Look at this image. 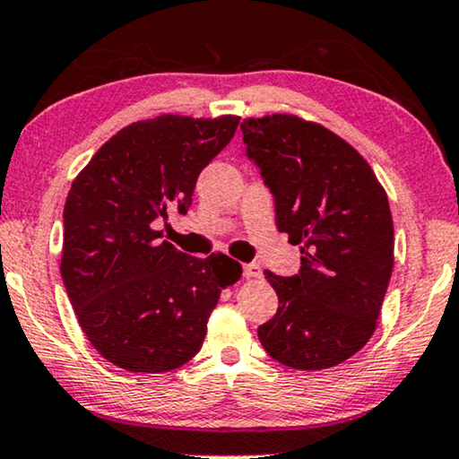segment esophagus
Returning a JSON list of instances; mask_svg holds the SVG:
<instances>
[{
  "label": "esophagus",
  "instance_id": "esophagus-1",
  "mask_svg": "<svg viewBox=\"0 0 459 459\" xmlns=\"http://www.w3.org/2000/svg\"><path fill=\"white\" fill-rule=\"evenodd\" d=\"M243 276L245 278H259L262 276V268H259V264H245Z\"/></svg>",
  "mask_w": 459,
  "mask_h": 459
}]
</instances>
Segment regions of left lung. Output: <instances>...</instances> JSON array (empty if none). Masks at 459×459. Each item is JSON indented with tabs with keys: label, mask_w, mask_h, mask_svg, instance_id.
I'll list each match as a JSON object with an SVG mask.
<instances>
[{
	"label": "left lung",
	"mask_w": 459,
	"mask_h": 459,
	"mask_svg": "<svg viewBox=\"0 0 459 459\" xmlns=\"http://www.w3.org/2000/svg\"><path fill=\"white\" fill-rule=\"evenodd\" d=\"M247 156L276 204V227L300 245V270H265L278 311L257 336L299 371L336 367L377 327L394 270V221L368 162L330 129L297 115L241 123Z\"/></svg>",
	"instance_id": "left-lung-1"
}]
</instances>
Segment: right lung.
<instances>
[{
	"mask_svg": "<svg viewBox=\"0 0 459 459\" xmlns=\"http://www.w3.org/2000/svg\"><path fill=\"white\" fill-rule=\"evenodd\" d=\"M237 126L235 115L132 123L74 179L59 270L82 332L115 367L164 373L186 365L200 352L222 289L241 278L224 253L191 257L154 229L170 206L186 214L202 169Z\"/></svg>",
	"mask_w": 459,
	"mask_h": 459,
	"instance_id": "1",
	"label": "right lung"
}]
</instances>
